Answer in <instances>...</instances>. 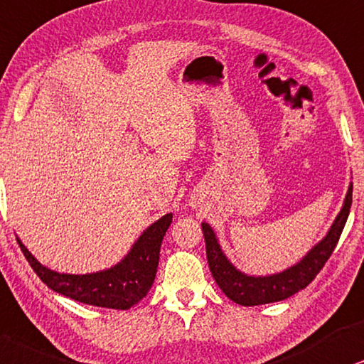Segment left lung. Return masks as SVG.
Masks as SVG:
<instances>
[{"label": "left lung", "instance_id": "8db88e82", "mask_svg": "<svg viewBox=\"0 0 364 364\" xmlns=\"http://www.w3.org/2000/svg\"><path fill=\"white\" fill-rule=\"evenodd\" d=\"M351 201L353 185L349 186L343 208L339 211L338 218L334 220L328 235L321 240V243H317L297 265L280 274L270 275V277H248V275L238 272L235 267L227 260V257L223 255L222 248H220L215 238L213 230L210 228V225L203 223L201 228H203L206 259H208L211 275H213V279L225 296L240 306H262L269 304V302L284 301V299L294 296L301 289H306L316 279V275L321 272L326 262L329 260L331 254L336 248V243L341 237L344 225H346Z\"/></svg>", "mask_w": 364, "mask_h": 364}]
</instances>
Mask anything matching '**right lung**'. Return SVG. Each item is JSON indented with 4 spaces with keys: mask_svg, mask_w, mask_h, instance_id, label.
<instances>
[{
    "mask_svg": "<svg viewBox=\"0 0 364 364\" xmlns=\"http://www.w3.org/2000/svg\"><path fill=\"white\" fill-rule=\"evenodd\" d=\"M171 222L173 215H164L142 233L121 264L97 274L70 275L53 272L36 262L20 240L18 243L35 274L52 291L84 304L124 311L137 304L149 292L158 270L161 243Z\"/></svg>",
    "mask_w": 364,
    "mask_h": 364,
    "instance_id": "1",
    "label": "right lung"
}]
</instances>
